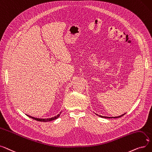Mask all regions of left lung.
I'll list each match as a JSON object with an SVG mask.
<instances>
[{"instance_id": "8db88e82", "label": "left lung", "mask_w": 152, "mask_h": 152, "mask_svg": "<svg viewBox=\"0 0 152 152\" xmlns=\"http://www.w3.org/2000/svg\"><path fill=\"white\" fill-rule=\"evenodd\" d=\"M126 114V113H125ZM125 114H122V115H119V116H118V117H114L113 118H120V117H121V116H122V115H124ZM96 115H98V114H96ZM99 117H101V118H110V117H106V116H102V115H99Z\"/></svg>"}]
</instances>
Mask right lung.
<instances>
[{"label":"right lung","mask_w":152,"mask_h":152,"mask_svg":"<svg viewBox=\"0 0 152 152\" xmlns=\"http://www.w3.org/2000/svg\"><path fill=\"white\" fill-rule=\"evenodd\" d=\"M61 112L60 113V114H57V115H56V116L54 117H53V118H48V119H39V118H34V117H32V116H30V115H28V117H30V118H32L36 121H41V122H48V121H53V120H55L56 119L58 118L59 117V115L61 114Z\"/></svg>","instance_id":"add662e5"}]
</instances>
